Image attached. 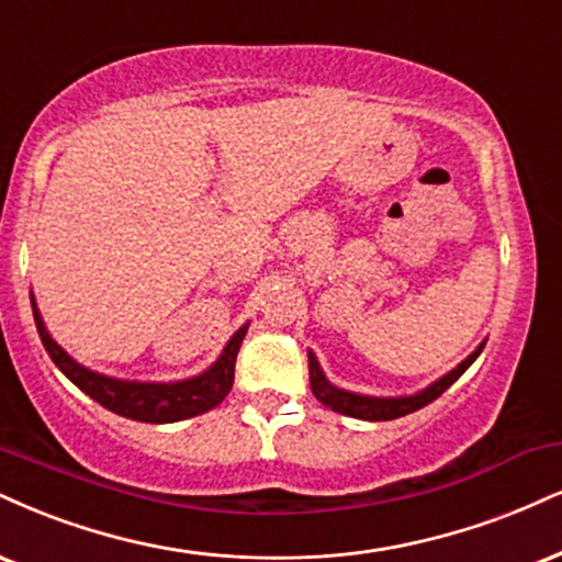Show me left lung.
<instances>
[{
	"label": "left lung",
	"instance_id": "1",
	"mask_svg": "<svg viewBox=\"0 0 562 562\" xmlns=\"http://www.w3.org/2000/svg\"><path fill=\"white\" fill-rule=\"evenodd\" d=\"M482 348L484 346H479V350H474V353L465 358L461 367L452 369L450 374H445L442 380L431 384V387L418 392V395H411V397H367V395H353V392H346V390H337L327 380H324V374H322L319 363H316L314 353H308L311 392L316 395V401H322V405L337 411V414L363 418V422H390V418H401L405 414H414V411L424 408V405H429L431 401H437V397L442 395V392L448 390L450 384L456 382L458 376H461L463 371L476 361V356L482 353Z\"/></svg>",
	"mask_w": 562,
	"mask_h": 562
}]
</instances>
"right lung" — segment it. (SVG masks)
Listing matches in <instances>:
<instances>
[{
    "label": "right lung",
    "instance_id": "add662e5",
    "mask_svg": "<svg viewBox=\"0 0 562 562\" xmlns=\"http://www.w3.org/2000/svg\"><path fill=\"white\" fill-rule=\"evenodd\" d=\"M33 319H36L38 337H42L46 353L57 369L76 384L78 390H83L88 397H93L99 405H104L112 414H120L133 422H146V424H172L182 422V418H191L199 414H206L214 405H220L227 397V392L233 390L235 380V358H238L240 342L246 337L248 327H240L233 335V340L227 342V348L222 350V356L216 358V363L201 376L186 382H172V384H148V382H125V380H112V376L97 374V371H88L86 367L72 361L57 342L52 340L46 333L42 316H38L36 303H33Z\"/></svg>",
    "mask_w": 562,
    "mask_h": 562
}]
</instances>
